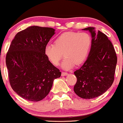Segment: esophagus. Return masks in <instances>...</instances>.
Wrapping results in <instances>:
<instances>
[{
  "instance_id": "esophagus-1",
  "label": "esophagus",
  "mask_w": 123,
  "mask_h": 123,
  "mask_svg": "<svg viewBox=\"0 0 123 123\" xmlns=\"http://www.w3.org/2000/svg\"><path fill=\"white\" fill-rule=\"evenodd\" d=\"M67 75H68V73L67 72H62V76H67Z\"/></svg>"
}]
</instances>
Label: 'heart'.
<instances>
[{"instance_id": "heart-1", "label": "heart", "mask_w": 123, "mask_h": 123, "mask_svg": "<svg viewBox=\"0 0 123 123\" xmlns=\"http://www.w3.org/2000/svg\"><path fill=\"white\" fill-rule=\"evenodd\" d=\"M91 38L86 32H67L55 39L54 44H48L45 47L44 53L50 61L58 66L62 58V68L69 70L74 65L83 62L87 57L91 47Z\"/></svg>"}]
</instances>
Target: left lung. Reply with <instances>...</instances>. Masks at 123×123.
<instances>
[{
	"label": "left lung",
	"mask_w": 123,
	"mask_h": 123,
	"mask_svg": "<svg viewBox=\"0 0 123 123\" xmlns=\"http://www.w3.org/2000/svg\"><path fill=\"white\" fill-rule=\"evenodd\" d=\"M91 35V46L87 60L74 73L77 82L74 91L80 98L92 99L105 93L114 81L117 56L111 42L101 31L88 27Z\"/></svg>",
	"instance_id": "obj_1"
}]
</instances>
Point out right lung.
Masks as SVG:
<instances>
[{"label":"right lung","mask_w":123,"mask_h":123,"mask_svg":"<svg viewBox=\"0 0 123 123\" xmlns=\"http://www.w3.org/2000/svg\"><path fill=\"white\" fill-rule=\"evenodd\" d=\"M55 31L51 28L29 26L17 33L7 53L6 63L11 87L27 101L37 102L44 98L54 80L61 75L44 53Z\"/></svg>","instance_id":"1"}]
</instances>
